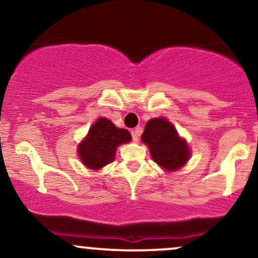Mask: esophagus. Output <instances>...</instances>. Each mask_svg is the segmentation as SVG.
I'll use <instances>...</instances> for the list:
<instances>
[{
  "instance_id": "1",
  "label": "esophagus",
  "mask_w": 258,
  "mask_h": 258,
  "mask_svg": "<svg viewBox=\"0 0 258 258\" xmlns=\"http://www.w3.org/2000/svg\"><path fill=\"white\" fill-rule=\"evenodd\" d=\"M141 132H142V128L141 127H137V128H135V130H132V139H133V142H135V143H137L138 142V139H139V135H141Z\"/></svg>"
}]
</instances>
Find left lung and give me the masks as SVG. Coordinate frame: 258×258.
Instances as JSON below:
<instances>
[{
  "instance_id": "left-lung-1",
  "label": "left lung",
  "mask_w": 258,
  "mask_h": 258,
  "mask_svg": "<svg viewBox=\"0 0 258 258\" xmlns=\"http://www.w3.org/2000/svg\"><path fill=\"white\" fill-rule=\"evenodd\" d=\"M142 142L149 148L154 161L166 171L178 170L190 158L185 139L180 138L172 123L164 117L148 121Z\"/></svg>"
}]
</instances>
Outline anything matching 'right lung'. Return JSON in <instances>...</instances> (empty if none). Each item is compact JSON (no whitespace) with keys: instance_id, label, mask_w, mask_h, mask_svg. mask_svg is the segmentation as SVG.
Returning a JSON list of instances; mask_svg holds the SVG:
<instances>
[{"instance_id":"add662e5","label":"right lung","mask_w":258,"mask_h":258,"mask_svg":"<svg viewBox=\"0 0 258 258\" xmlns=\"http://www.w3.org/2000/svg\"><path fill=\"white\" fill-rule=\"evenodd\" d=\"M131 133L117 128L110 120L100 117L92 125L87 136L79 144V156L82 164L91 170H99L114 161L120 144L131 141Z\"/></svg>"}]
</instances>
